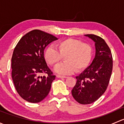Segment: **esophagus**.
<instances>
[{
    "instance_id": "obj_1",
    "label": "esophagus",
    "mask_w": 124,
    "mask_h": 124,
    "mask_svg": "<svg viewBox=\"0 0 124 124\" xmlns=\"http://www.w3.org/2000/svg\"><path fill=\"white\" fill-rule=\"evenodd\" d=\"M57 78H67V76H61V75H57Z\"/></svg>"
}]
</instances>
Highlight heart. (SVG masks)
<instances>
[{
	"label": "heart",
	"instance_id": "b5f03b06",
	"mask_svg": "<svg viewBox=\"0 0 124 124\" xmlns=\"http://www.w3.org/2000/svg\"><path fill=\"white\" fill-rule=\"evenodd\" d=\"M56 47L57 50L52 46L47 47L44 56L46 62L51 66L56 65L64 57L65 62L55 68V71L59 74L82 72L88 67L92 60V46L77 39H65L59 41Z\"/></svg>",
	"mask_w": 124,
	"mask_h": 124
}]
</instances>
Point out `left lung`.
Segmentation results:
<instances>
[{"mask_svg": "<svg viewBox=\"0 0 124 124\" xmlns=\"http://www.w3.org/2000/svg\"><path fill=\"white\" fill-rule=\"evenodd\" d=\"M86 36L95 42V56L91 65L76 77L77 82L71 91L74 98L82 104L92 103L104 93L113 70L112 52L104 40L95 35Z\"/></svg>", "mask_w": 124, "mask_h": 124, "instance_id": "1", "label": "left lung"}]
</instances>
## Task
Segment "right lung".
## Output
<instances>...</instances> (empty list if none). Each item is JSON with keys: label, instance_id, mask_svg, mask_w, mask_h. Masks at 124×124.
<instances>
[{"label": "right lung", "instance_id": "add662e5", "mask_svg": "<svg viewBox=\"0 0 124 124\" xmlns=\"http://www.w3.org/2000/svg\"><path fill=\"white\" fill-rule=\"evenodd\" d=\"M56 39L53 35L35 29L24 35L15 47L11 75L16 91L24 100L36 103L48 95L56 76L46 63L44 50ZM41 73L46 76L39 79Z\"/></svg>", "mask_w": 124, "mask_h": 124}]
</instances>
